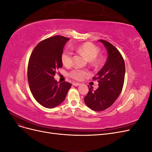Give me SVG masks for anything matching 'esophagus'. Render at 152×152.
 <instances>
[{"instance_id":"obj_1","label":"esophagus","mask_w":152,"mask_h":152,"mask_svg":"<svg viewBox=\"0 0 152 152\" xmlns=\"http://www.w3.org/2000/svg\"><path fill=\"white\" fill-rule=\"evenodd\" d=\"M80 83H77V82H73V86H75V87L79 86H80Z\"/></svg>"}]
</instances>
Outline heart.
Here are the masks:
<instances>
[{
    "instance_id": "heart-1",
    "label": "heart",
    "mask_w": 152,
    "mask_h": 152,
    "mask_svg": "<svg viewBox=\"0 0 152 152\" xmlns=\"http://www.w3.org/2000/svg\"><path fill=\"white\" fill-rule=\"evenodd\" d=\"M77 50L88 59L89 61H92L94 63L98 62V59H96L98 54L99 52V49L94 44L86 42L82 44L77 48ZM61 61L65 66H69L72 63V53L68 49H66L63 50L61 54ZM88 74L87 71L81 70L79 68H73L69 72V76L72 79L77 80H80Z\"/></svg>"
}]
</instances>
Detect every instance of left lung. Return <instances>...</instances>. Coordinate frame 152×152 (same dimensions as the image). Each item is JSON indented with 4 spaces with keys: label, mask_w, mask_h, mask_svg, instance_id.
I'll list each match as a JSON object with an SVG mask.
<instances>
[{
    "label": "left lung",
    "mask_w": 152,
    "mask_h": 152,
    "mask_svg": "<svg viewBox=\"0 0 152 152\" xmlns=\"http://www.w3.org/2000/svg\"><path fill=\"white\" fill-rule=\"evenodd\" d=\"M107 49L108 56L103 68L98 72L94 80L98 82V88L93 91L89 87V92L84 97L86 104L96 112L103 111L113 104L121 93L125 77V63L117 49L107 41L99 40Z\"/></svg>",
    "instance_id": "1"
}]
</instances>
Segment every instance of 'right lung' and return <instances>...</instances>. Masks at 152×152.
Listing matches in <instances>:
<instances>
[{
  "instance_id": "1",
  "label": "right lung",
  "mask_w": 152,
  "mask_h": 152,
  "mask_svg": "<svg viewBox=\"0 0 152 152\" xmlns=\"http://www.w3.org/2000/svg\"><path fill=\"white\" fill-rule=\"evenodd\" d=\"M70 39L56 35L41 41L32 51L28 65V80L32 95L40 104L53 108L65 100L72 84L54 79L63 66L61 54Z\"/></svg>"
}]
</instances>
